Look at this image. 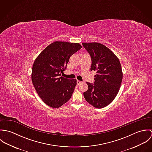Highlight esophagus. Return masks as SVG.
I'll return each instance as SVG.
<instances>
[{
    "instance_id": "1",
    "label": "esophagus",
    "mask_w": 152,
    "mask_h": 152,
    "mask_svg": "<svg viewBox=\"0 0 152 152\" xmlns=\"http://www.w3.org/2000/svg\"><path fill=\"white\" fill-rule=\"evenodd\" d=\"M81 83H82V82H81V81H78V80H77V85H80Z\"/></svg>"
}]
</instances>
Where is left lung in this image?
I'll list each match as a JSON object with an SVG mask.
<instances>
[{
	"mask_svg": "<svg viewBox=\"0 0 152 152\" xmlns=\"http://www.w3.org/2000/svg\"><path fill=\"white\" fill-rule=\"evenodd\" d=\"M91 58V71H95V82H87L84 92L87 102L96 108L110 104L117 95L122 80V71L118 57L108 47L98 43H83Z\"/></svg>",
	"mask_w": 152,
	"mask_h": 152,
	"instance_id": "1",
	"label": "left lung"
}]
</instances>
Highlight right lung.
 <instances>
[{"instance_id":"obj_1","label":"right lung","mask_w":152,"mask_h":152,"mask_svg":"<svg viewBox=\"0 0 152 152\" xmlns=\"http://www.w3.org/2000/svg\"><path fill=\"white\" fill-rule=\"evenodd\" d=\"M82 48L79 43L56 42L48 45L35 60L31 80L38 95L50 107L57 108L71 98L75 79L61 76L70 57Z\"/></svg>"}]
</instances>
